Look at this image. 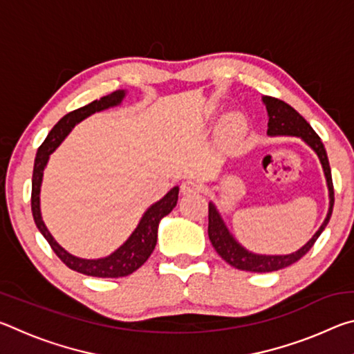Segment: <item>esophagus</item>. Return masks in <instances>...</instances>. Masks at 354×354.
<instances>
[{
	"label": "esophagus",
	"instance_id": "1",
	"mask_svg": "<svg viewBox=\"0 0 354 354\" xmlns=\"http://www.w3.org/2000/svg\"><path fill=\"white\" fill-rule=\"evenodd\" d=\"M181 192L184 195H189V194H200L201 192V183L198 179L195 178H189L187 181H184L181 184Z\"/></svg>",
	"mask_w": 354,
	"mask_h": 354
}]
</instances>
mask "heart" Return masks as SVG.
<instances>
[{
    "label": "heart",
    "instance_id": "1",
    "mask_svg": "<svg viewBox=\"0 0 354 354\" xmlns=\"http://www.w3.org/2000/svg\"><path fill=\"white\" fill-rule=\"evenodd\" d=\"M245 133V120L241 115H231L225 122V134L230 140L241 139Z\"/></svg>",
    "mask_w": 354,
    "mask_h": 354
}]
</instances>
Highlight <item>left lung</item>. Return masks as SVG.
Instances as JSON below:
<instances>
[{
	"mask_svg": "<svg viewBox=\"0 0 354 354\" xmlns=\"http://www.w3.org/2000/svg\"><path fill=\"white\" fill-rule=\"evenodd\" d=\"M263 103H266L267 112H268V131L270 136H297L308 143V145L314 149L319 156L323 171H325L328 189H329V211L325 221L320 226V230L315 232L314 237L304 245L303 248L292 254L286 256H263V254H254L245 250L241 243H239L234 237L230 234L227 227L225 226L223 220H221L217 209L209 203V226L207 234L209 241H211L212 247L217 251L221 259L226 261L230 266L239 270L245 272H256V273H267L281 270L295 263L297 261L308 253V251L314 247V243L322 231L325 230L329 218L333 214L334 206V187H333V178H331V169H329L328 156L325 145H323L320 137L317 136L315 131L310 128V124L304 120L299 113L293 109L292 106L284 103L283 100H278L274 97H263Z\"/></svg>",
	"mask_w": 354,
	"mask_h": 354,
	"instance_id": "8db88e82",
	"label": "left lung"
}]
</instances>
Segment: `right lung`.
<instances>
[{
	"mask_svg": "<svg viewBox=\"0 0 354 354\" xmlns=\"http://www.w3.org/2000/svg\"><path fill=\"white\" fill-rule=\"evenodd\" d=\"M124 97V91H117L112 92L111 95H106V97L92 101L91 104L82 106L80 109L68 112L67 115H64L59 122L55 124V128L50 131V134L46 136L44 143L39 147L37 154H35L34 160V170H32V192H31V209H32V217L35 225H37L39 231L44 234L46 242L50 243V247L55 251L56 256L61 259L65 266L71 270L77 273L87 274V277H97V278H122L128 277L137 268L142 267L147 259L151 256L153 250L156 247V242H158V226L159 221L162 220L165 215H169L173 207L176 206L178 201V192L179 187H173L169 194H167L162 200L148 209V211L143 214L140 223L137 225L136 231L131 234V237L124 242L122 247L117 251H113L111 256L103 257V259H81V257H76L65 251L61 245H59L50 231L46 230V226L41 220L40 215V184H41V176H44L45 165L48 162V158L50 154L55 151L59 147L67 134L75 127L76 123H80L88 115H92L95 112H100L107 107L117 106L122 103Z\"/></svg>",
	"mask_w": 354,
	"mask_h": 354,
	"instance_id": "add662e5",
	"label": "right lung"
}]
</instances>
